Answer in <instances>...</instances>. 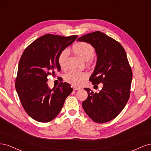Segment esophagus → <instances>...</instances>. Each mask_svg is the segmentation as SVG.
Returning <instances> with one entry per match:
<instances>
[{
    "instance_id": "34e87169",
    "label": "esophagus",
    "mask_w": 151,
    "mask_h": 151,
    "mask_svg": "<svg viewBox=\"0 0 151 151\" xmlns=\"http://www.w3.org/2000/svg\"><path fill=\"white\" fill-rule=\"evenodd\" d=\"M73 89H74V91H76V90L80 89V88H79V87H73Z\"/></svg>"
}]
</instances>
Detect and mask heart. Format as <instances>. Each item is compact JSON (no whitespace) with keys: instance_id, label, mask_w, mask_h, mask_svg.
Wrapping results in <instances>:
<instances>
[{"instance_id":"b5f03b06","label":"heart","mask_w":151,"mask_h":151,"mask_svg":"<svg viewBox=\"0 0 151 151\" xmlns=\"http://www.w3.org/2000/svg\"><path fill=\"white\" fill-rule=\"evenodd\" d=\"M72 50L77 56L86 61L89 60L94 54V47L91 44L84 42H80L74 44L72 47ZM68 53L69 52L67 49H64L58 55L57 61L61 68H65ZM87 77L88 74L84 72L70 71L65 74L64 78L67 83L76 86H79L83 84Z\"/></svg>"}]
</instances>
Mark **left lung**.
<instances>
[{
    "label": "left lung",
    "mask_w": 151,
    "mask_h": 151,
    "mask_svg": "<svg viewBox=\"0 0 151 151\" xmlns=\"http://www.w3.org/2000/svg\"><path fill=\"white\" fill-rule=\"evenodd\" d=\"M77 41L94 48L97 62L89 80L94 85L103 84L99 93L84 88L88 96L82 105L94 122H108L119 115L130 98L132 71L126 52L119 42L100 31L83 35Z\"/></svg>",
    "instance_id": "left-lung-1"
}]
</instances>
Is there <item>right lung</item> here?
<instances>
[{"label":"right lung","mask_w":151,"mask_h":151,"mask_svg":"<svg viewBox=\"0 0 151 151\" xmlns=\"http://www.w3.org/2000/svg\"><path fill=\"white\" fill-rule=\"evenodd\" d=\"M77 37L47 34L35 40L22 53L15 86L22 107L35 120L45 123L54 119L73 91L67 83L51 89L47 82L48 76L60 70L59 53Z\"/></svg>","instance_id":"right-lung-1"}]
</instances>
